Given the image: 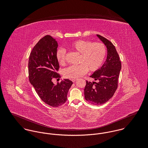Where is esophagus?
<instances>
[{
  "label": "esophagus",
  "mask_w": 148,
  "mask_h": 148,
  "mask_svg": "<svg viewBox=\"0 0 148 148\" xmlns=\"http://www.w3.org/2000/svg\"><path fill=\"white\" fill-rule=\"evenodd\" d=\"M76 80H77V79H71V81H72L73 82H75L76 81Z\"/></svg>",
  "instance_id": "1"
}]
</instances>
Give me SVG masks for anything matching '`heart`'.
I'll list each match as a JSON object with an SVG mask.
<instances>
[{
  "label": "heart",
  "mask_w": 148,
  "mask_h": 148,
  "mask_svg": "<svg viewBox=\"0 0 148 148\" xmlns=\"http://www.w3.org/2000/svg\"><path fill=\"white\" fill-rule=\"evenodd\" d=\"M70 47L80 55L78 65L71 66L65 69L64 75L66 78H77L87 73L89 69L96 71L102 66L106 55V48L104 44L92 42L85 40H78L70 45ZM56 58L59 63L64 65L66 63V51L59 49L56 53Z\"/></svg>",
  "instance_id": "b5f03b06"
}]
</instances>
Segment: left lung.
Returning <instances> with one entry per match:
<instances>
[{
  "instance_id": "obj_1",
  "label": "left lung",
  "mask_w": 148,
  "mask_h": 148,
  "mask_svg": "<svg viewBox=\"0 0 148 148\" xmlns=\"http://www.w3.org/2000/svg\"><path fill=\"white\" fill-rule=\"evenodd\" d=\"M97 36L106 46L107 56L102 67L90 76L98 82L86 81L84 97L90 103L101 105L112 97L117 88L121 62L112 43L101 35Z\"/></svg>"
}]
</instances>
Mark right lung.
Masks as SVG:
<instances>
[{"label":"right lung","instance_id":"1","mask_svg":"<svg viewBox=\"0 0 148 148\" xmlns=\"http://www.w3.org/2000/svg\"><path fill=\"white\" fill-rule=\"evenodd\" d=\"M58 44L50 35H46L36 44L28 60L29 80L42 101L50 106L59 107L67 100L73 82L68 79L54 84L52 79H60L56 58Z\"/></svg>","mask_w":148,"mask_h":148}]
</instances>
